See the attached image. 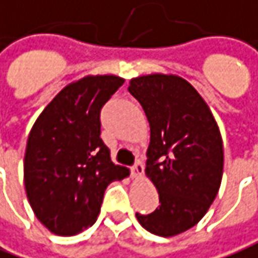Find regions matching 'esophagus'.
<instances>
[{"label": "esophagus", "instance_id": "obj_1", "mask_svg": "<svg viewBox=\"0 0 258 258\" xmlns=\"http://www.w3.org/2000/svg\"><path fill=\"white\" fill-rule=\"evenodd\" d=\"M131 174H133V177L135 179H140L142 174H144V165H142V162H135V165L131 167Z\"/></svg>", "mask_w": 258, "mask_h": 258}]
</instances>
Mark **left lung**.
I'll list each match as a JSON object with an SVG mask.
<instances>
[{"label": "left lung", "mask_w": 258, "mask_h": 258, "mask_svg": "<svg viewBox=\"0 0 258 258\" xmlns=\"http://www.w3.org/2000/svg\"><path fill=\"white\" fill-rule=\"evenodd\" d=\"M128 92L149 121L145 173L160 203L154 212L135 217L154 235H179L197 225L217 197L222 137L208 104L185 79L163 74L138 77L130 81Z\"/></svg>", "instance_id": "obj_1"}]
</instances>
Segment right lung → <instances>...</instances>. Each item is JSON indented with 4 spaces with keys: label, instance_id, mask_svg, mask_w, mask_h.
<instances>
[{
    "label": "right lung",
    "instance_id": "obj_1",
    "mask_svg": "<svg viewBox=\"0 0 258 258\" xmlns=\"http://www.w3.org/2000/svg\"><path fill=\"white\" fill-rule=\"evenodd\" d=\"M124 84L114 75L66 86L30 130L23 162L30 207L50 232L74 236L96 222L103 194L128 169L114 165L100 138V110Z\"/></svg>",
    "mask_w": 258,
    "mask_h": 258
}]
</instances>
